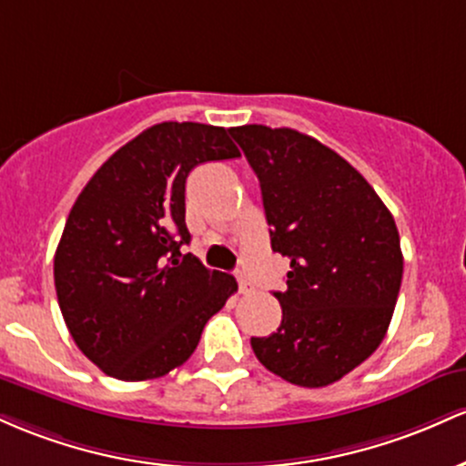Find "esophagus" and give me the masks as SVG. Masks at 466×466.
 Instances as JSON below:
<instances>
[{
  "label": "esophagus",
  "mask_w": 466,
  "mask_h": 466,
  "mask_svg": "<svg viewBox=\"0 0 466 466\" xmlns=\"http://www.w3.org/2000/svg\"><path fill=\"white\" fill-rule=\"evenodd\" d=\"M238 284H239V292H242V295L253 292V286H250V281L244 275H238Z\"/></svg>",
  "instance_id": "1"
}]
</instances>
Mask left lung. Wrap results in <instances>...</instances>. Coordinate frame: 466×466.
Wrapping results in <instances>:
<instances>
[{
	"instance_id": "1",
	"label": "left lung",
	"mask_w": 466,
	"mask_h": 466,
	"mask_svg": "<svg viewBox=\"0 0 466 466\" xmlns=\"http://www.w3.org/2000/svg\"><path fill=\"white\" fill-rule=\"evenodd\" d=\"M228 132L258 174L270 247L290 259L286 290L275 292L281 326L250 346L289 383L326 388L385 339L402 279L399 228L370 182L312 136Z\"/></svg>"
}]
</instances>
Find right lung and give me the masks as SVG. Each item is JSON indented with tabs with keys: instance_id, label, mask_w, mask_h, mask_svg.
I'll list each match as a JSON object with an SVG mask.
<instances>
[{
	"instance_id": "add662e5",
	"label": "right lung",
	"mask_w": 466,
	"mask_h": 466,
	"mask_svg": "<svg viewBox=\"0 0 466 466\" xmlns=\"http://www.w3.org/2000/svg\"><path fill=\"white\" fill-rule=\"evenodd\" d=\"M238 156L224 127L158 123L114 151L78 193L55 253V289L78 350L107 376L169 374L238 290L235 277L180 253L191 242L187 176Z\"/></svg>"
}]
</instances>
